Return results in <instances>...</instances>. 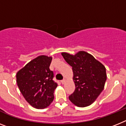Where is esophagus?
Segmentation results:
<instances>
[{
  "mask_svg": "<svg viewBox=\"0 0 126 126\" xmlns=\"http://www.w3.org/2000/svg\"><path fill=\"white\" fill-rule=\"evenodd\" d=\"M61 83H62V84H65V79H63V80H61Z\"/></svg>",
  "mask_w": 126,
  "mask_h": 126,
  "instance_id": "obj_1",
  "label": "esophagus"
}]
</instances>
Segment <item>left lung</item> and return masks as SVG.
I'll list each match as a JSON object with an SVG mask.
<instances>
[{
    "label": "left lung",
    "mask_w": 126,
    "mask_h": 126,
    "mask_svg": "<svg viewBox=\"0 0 126 126\" xmlns=\"http://www.w3.org/2000/svg\"><path fill=\"white\" fill-rule=\"evenodd\" d=\"M65 61L72 66L76 89L68 97L69 100L79 107L92 104L100 95L106 81L104 66L93 56L84 51L76 55L61 54Z\"/></svg>",
    "instance_id": "8db88e82"
}]
</instances>
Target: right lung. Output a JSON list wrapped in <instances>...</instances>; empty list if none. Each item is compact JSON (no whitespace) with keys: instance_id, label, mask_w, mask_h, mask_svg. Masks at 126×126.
Wrapping results in <instances>:
<instances>
[{"instance_id":"add662e5","label":"right lung","mask_w":126,"mask_h":126,"mask_svg":"<svg viewBox=\"0 0 126 126\" xmlns=\"http://www.w3.org/2000/svg\"><path fill=\"white\" fill-rule=\"evenodd\" d=\"M51 57L40 56L31 61L16 74V83L25 99L32 107L43 109L54 100L58 84L49 68Z\"/></svg>"}]
</instances>
